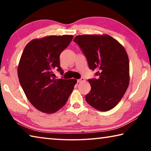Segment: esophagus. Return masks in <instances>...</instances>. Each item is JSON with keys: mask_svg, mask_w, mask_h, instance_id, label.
<instances>
[{"mask_svg": "<svg viewBox=\"0 0 151 151\" xmlns=\"http://www.w3.org/2000/svg\"><path fill=\"white\" fill-rule=\"evenodd\" d=\"M85 81V79L84 78H81L80 79H78L77 80V83H81V82H83V81Z\"/></svg>", "mask_w": 151, "mask_h": 151, "instance_id": "34e87169", "label": "esophagus"}]
</instances>
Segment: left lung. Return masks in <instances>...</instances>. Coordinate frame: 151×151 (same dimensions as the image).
Wrapping results in <instances>:
<instances>
[{"mask_svg": "<svg viewBox=\"0 0 151 151\" xmlns=\"http://www.w3.org/2000/svg\"><path fill=\"white\" fill-rule=\"evenodd\" d=\"M74 41L87 59L96 78L88 79L91 90L86 101L100 111L114 108L123 96L129 84V60L124 48L108 35L76 36Z\"/></svg>", "mask_w": 151, "mask_h": 151, "instance_id": "left-lung-1", "label": "left lung"}]
</instances>
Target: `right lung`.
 <instances>
[{"label":"right lung","mask_w":151,"mask_h":151,"mask_svg":"<svg viewBox=\"0 0 151 151\" xmlns=\"http://www.w3.org/2000/svg\"><path fill=\"white\" fill-rule=\"evenodd\" d=\"M72 35L48 36L32 40L26 45L18 66L22 89L36 109L54 113L65 105L76 83V79H56L53 71L61 75L60 55L68 47Z\"/></svg>","instance_id":"add662e5"}]
</instances>
